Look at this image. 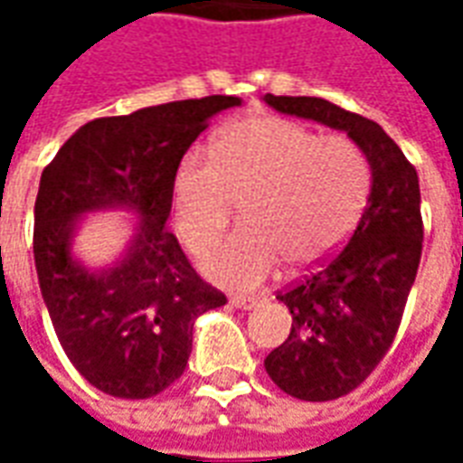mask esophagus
Returning a JSON list of instances; mask_svg holds the SVG:
<instances>
[{"mask_svg": "<svg viewBox=\"0 0 463 463\" xmlns=\"http://www.w3.org/2000/svg\"><path fill=\"white\" fill-rule=\"evenodd\" d=\"M231 302L238 310H255L265 302V295H232Z\"/></svg>", "mask_w": 463, "mask_h": 463, "instance_id": "1", "label": "esophagus"}]
</instances>
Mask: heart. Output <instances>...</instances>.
<instances>
[{"mask_svg": "<svg viewBox=\"0 0 463 463\" xmlns=\"http://www.w3.org/2000/svg\"><path fill=\"white\" fill-rule=\"evenodd\" d=\"M216 153L191 148L173 175V215L193 250L211 245L245 198L242 221L203 258L213 280L250 288L282 258L292 268L327 260L347 241L369 195V161L345 133L320 136L278 116L232 121Z\"/></svg>", "mask_w": 463, "mask_h": 463, "instance_id": "obj_1", "label": "heart"}]
</instances>
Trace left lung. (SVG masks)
I'll list each match as a JSON object with an SVG mask.
<instances>
[{
    "instance_id": "8db88e82",
    "label": "left lung",
    "mask_w": 463,
    "mask_h": 463,
    "mask_svg": "<svg viewBox=\"0 0 463 463\" xmlns=\"http://www.w3.org/2000/svg\"><path fill=\"white\" fill-rule=\"evenodd\" d=\"M275 111L325 123L362 146L372 193L347 245L317 270L278 292L292 330L265 357L278 387L302 402L349 394L374 372L397 337L421 260V195L414 165L379 123L317 96H265Z\"/></svg>"
}]
</instances>
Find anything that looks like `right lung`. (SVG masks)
<instances>
[{
  "label": "right lung",
  "instance_id": "add662e5",
  "mask_svg": "<svg viewBox=\"0 0 463 463\" xmlns=\"http://www.w3.org/2000/svg\"><path fill=\"white\" fill-rule=\"evenodd\" d=\"M238 96H205L94 118L59 148L42 173L34 203V262L54 332L79 374L104 394L148 399L181 377L193 322L225 305L165 228L173 175L211 116ZM139 213L132 250L91 273L71 258L84 212Z\"/></svg>",
  "mask_w": 463,
  "mask_h": 463
}]
</instances>
